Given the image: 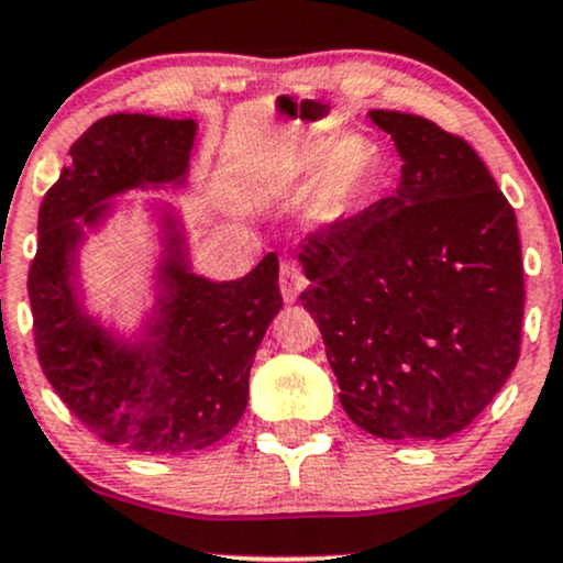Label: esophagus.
I'll return each mask as SVG.
<instances>
[{
  "label": "esophagus",
  "mask_w": 563,
  "mask_h": 563,
  "mask_svg": "<svg viewBox=\"0 0 563 563\" xmlns=\"http://www.w3.org/2000/svg\"><path fill=\"white\" fill-rule=\"evenodd\" d=\"M307 288V277H303L301 267L296 262H283L280 264V294L283 301L294 303L299 299L301 290Z\"/></svg>",
  "instance_id": "esophagus-1"
}]
</instances>
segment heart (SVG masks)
<instances>
[{
  "instance_id": "obj_1",
  "label": "heart",
  "mask_w": 563,
  "mask_h": 563,
  "mask_svg": "<svg viewBox=\"0 0 563 563\" xmlns=\"http://www.w3.org/2000/svg\"><path fill=\"white\" fill-rule=\"evenodd\" d=\"M371 174V153L365 142L341 140L328 147L325 140H312L296 147L269 177L275 192L307 190L303 214L309 222L331 219L360 196Z\"/></svg>"
}]
</instances>
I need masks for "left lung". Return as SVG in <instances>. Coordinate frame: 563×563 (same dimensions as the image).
I'll use <instances>...</instances> for the list:
<instances>
[{"label":"left lung","mask_w":563,"mask_h":563,"mask_svg":"<svg viewBox=\"0 0 563 563\" xmlns=\"http://www.w3.org/2000/svg\"><path fill=\"white\" fill-rule=\"evenodd\" d=\"M367 119L394 140L399 185L303 238L301 303L360 429L397 442L444 439L493 402L519 363V228L466 140L421 115Z\"/></svg>","instance_id":"1"}]
</instances>
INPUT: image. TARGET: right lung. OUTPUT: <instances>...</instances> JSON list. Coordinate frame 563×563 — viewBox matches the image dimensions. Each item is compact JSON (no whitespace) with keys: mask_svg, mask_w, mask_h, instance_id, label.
I'll list each match as a JSON object with an SVG mask.
<instances>
[{"mask_svg":"<svg viewBox=\"0 0 563 563\" xmlns=\"http://www.w3.org/2000/svg\"><path fill=\"white\" fill-rule=\"evenodd\" d=\"M196 134L192 119L106 115L74 142L38 209L29 299L44 376L102 442L145 455L203 450L235 429L254 354L283 307L275 254L241 280L196 275L183 214L156 198L140 203L158 241L156 303L124 331L84 301V245L134 211L115 198L185 187Z\"/></svg>","mask_w":563,"mask_h":563,"instance_id":"obj_1","label":"right lung"}]
</instances>
